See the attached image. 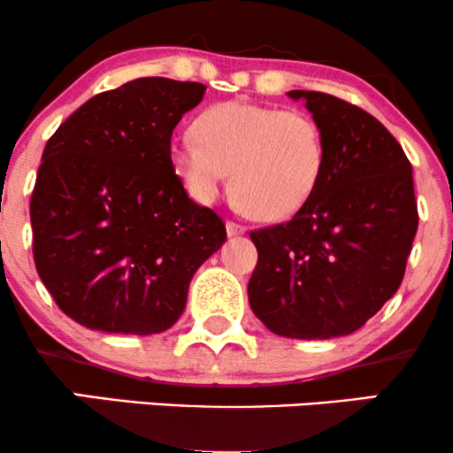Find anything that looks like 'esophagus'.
Masks as SVG:
<instances>
[{
    "label": "esophagus",
    "instance_id": "34e87169",
    "mask_svg": "<svg viewBox=\"0 0 453 453\" xmlns=\"http://www.w3.org/2000/svg\"><path fill=\"white\" fill-rule=\"evenodd\" d=\"M226 230H227V236L232 238V236H242V234L247 232V227L241 226V223H236V221H227Z\"/></svg>",
    "mask_w": 453,
    "mask_h": 453
}]
</instances>
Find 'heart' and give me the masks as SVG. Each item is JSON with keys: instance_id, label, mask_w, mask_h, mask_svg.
I'll return each instance as SVG.
<instances>
[{"instance_id": "obj_1", "label": "heart", "mask_w": 453, "mask_h": 453, "mask_svg": "<svg viewBox=\"0 0 453 453\" xmlns=\"http://www.w3.org/2000/svg\"><path fill=\"white\" fill-rule=\"evenodd\" d=\"M194 134L170 144L174 173L204 202L219 196L232 173L234 202L253 219L294 217L326 174V134L303 111L223 102L197 117Z\"/></svg>"}]
</instances>
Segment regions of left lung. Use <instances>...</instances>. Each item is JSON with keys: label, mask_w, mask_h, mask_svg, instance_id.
I'll return each instance as SVG.
<instances>
[{"label": "left lung", "mask_w": 453, "mask_h": 453, "mask_svg": "<svg viewBox=\"0 0 453 453\" xmlns=\"http://www.w3.org/2000/svg\"><path fill=\"white\" fill-rule=\"evenodd\" d=\"M326 134V174L289 221L251 232L249 304L270 332L334 339L396 294L418 232L413 168L372 114L319 91H289Z\"/></svg>", "instance_id": "obj_1"}]
</instances>
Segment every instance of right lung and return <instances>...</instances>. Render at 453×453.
Returning <instances> with one entry per match:
<instances>
[{
	"label": "right lung",
	"instance_id": "1",
	"mask_svg": "<svg viewBox=\"0 0 453 453\" xmlns=\"http://www.w3.org/2000/svg\"><path fill=\"white\" fill-rule=\"evenodd\" d=\"M204 91L136 78L82 104L46 142L29 204L35 270L81 326L168 330L196 270L226 242V223L187 196L170 161L176 123Z\"/></svg>",
	"mask_w": 453,
	"mask_h": 453
}]
</instances>
